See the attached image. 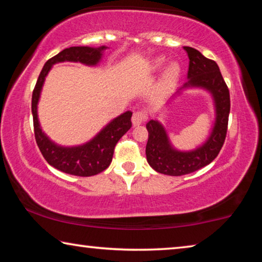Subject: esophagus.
Masks as SVG:
<instances>
[{"label": "esophagus", "mask_w": 262, "mask_h": 262, "mask_svg": "<svg viewBox=\"0 0 262 262\" xmlns=\"http://www.w3.org/2000/svg\"><path fill=\"white\" fill-rule=\"evenodd\" d=\"M148 120V112H145L144 110L136 111V112L133 113L132 121L134 126H140L142 123Z\"/></svg>", "instance_id": "34e87169"}]
</instances>
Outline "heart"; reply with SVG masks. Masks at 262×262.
I'll list each match as a JSON object with an SVG mask.
<instances>
[{"instance_id":"heart-1","label":"heart","mask_w":262,"mask_h":262,"mask_svg":"<svg viewBox=\"0 0 262 262\" xmlns=\"http://www.w3.org/2000/svg\"><path fill=\"white\" fill-rule=\"evenodd\" d=\"M163 60L162 59H158L155 61V66L156 67H161L163 64ZM179 75H180V67L177 63H171L168 67L165 69V72L163 74V78H162V86L163 88H168L171 85H173V84L177 82V79L179 78Z\"/></svg>"}]
</instances>
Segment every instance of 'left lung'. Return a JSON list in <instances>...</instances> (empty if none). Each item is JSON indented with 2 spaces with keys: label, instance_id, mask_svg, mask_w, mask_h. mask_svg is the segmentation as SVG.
I'll list each match as a JSON object with an SVG mask.
<instances>
[{
  "label": "left lung",
  "instance_id": "8db88e82",
  "mask_svg": "<svg viewBox=\"0 0 262 262\" xmlns=\"http://www.w3.org/2000/svg\"><path fill=\"white\" fill-rule=\"evenodd\" d=\"M189 59L186 86L205 88L211 92L216 106V121L209 139L193 151H178L171 147L166 132L156 120L147 123L149 139L145 154L149 165L159 173L184 176L210 164L220 154L228 132L230 92L214 60L207 59L193 47H184Z\"/></svg>",
  "mask_w": 262,
  "mask_h": 262
}]
</instances>
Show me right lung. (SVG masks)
I'll return each mask as SVG.
<instances>
[{"label": "right lung", "mask_w": 262, "mask_h": 262, "mask_svg": "<svg viewBox=\"0 0 262 262\" xmlns=\"http://www.w3.org/2000/svg\"><path fill=\"white\" fill-rule=\"evenodd\" d=\"M105 46L100 48L92 47H69L61 51L59 54L51 57L48 60L39 75L38 81L32 92V115H33V129L34 137L39 150L42 154L43 158L53 167L57 168L64 173L90 177L98 174L110 166L112 162L114 148L118 141L132 127V112L127 111L120 117L115 118L111 121L94 140L88 142L86 144L79 147L63 148L59 147L43 134L38 121L37 104L40 97V91L46 75L50 72L51 67L57 62L72 61L81 62L84 64L95 66L98 63L101 57V51L105 50Z\"/></svg>", "instance_id": "add662e5"}]
</instances>
